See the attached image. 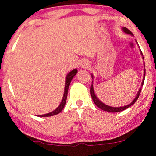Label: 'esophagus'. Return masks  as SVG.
<instances>
[{
	"label": "esophagus",
	"mask_w": 156,
	"mask_h": 156,
	"mask_svg": "<svg viewBox=\"0 0 156 156\" xmlns=\"http://www.w3.org/2000/svg\"><path fill=\"white\" fill-rule=\"evenodd\" d=\"M89 66V65H88V63H83L82 65V67H88Z\"/></svg>",
	"instance_id": "1"
}]
</instances>
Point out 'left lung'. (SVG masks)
Returning <instances> with one entry per match:
<instances>
[{
	"label": "left lung",
	"instance_id": "8db88e82",
	"mask_svg": "<svg viewBox=\"0 0 156 156\" xmlns=\"http://www.w3.org/2000/svg\"><path fill=\"white\" fill-rule=\"evenodd\" d=\"M121 29H122V30H123V33H126V34H129V35H133V33H132L130 31L129 29L126 28V27H123ZM136 42H137V41H136ZM140 54H141L143 59H144V56H143V54H142L141 51H140ZM144 67H145L144 62ZM145 76H146V69H144V78H143V80H142V82H141V86H140V88L138 89V91L137 94H136V97L134 98V99L133 100V101H132L130 104H128V105L120 106V107H113V106H108V105H106V104H104L102 101H100V100L98 99V97L95 94L94 89V87H93V81H92V84H91V91H90V92H91V98H92V100H93L94 103L96 105H97L99 108H101V110H104V111H105V112H111V113L122 112V111L126 109V108H128L129 107H130V106H131L133 105V104L136 101V100L138 99V97H139L140 91H141V87H143V85H144V83ZM91 78L94 79V76H93L92 74H91Z\"/></svg>",
	"mask_w": 156,
	"mask_h": 156
}]
</instances>
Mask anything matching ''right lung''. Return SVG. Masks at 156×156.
I'll return each instance as SVG.
<instances>
[{"label":"right lung","mask_w":156,"mask_h":156,"mask_svg":"<svg viewBox=\"0 0 156 156\" xmlns=\"http://www.w3.org/2000/svg\"><path fill=\"white\" fill-rule=\"evenodd\" d=\"M77 73V69H74L73 70H72L71 72H69V73L67 74V75L66 76L65 78V91H64V94H63V97L62 99L61 103L58 106L56 109L52 111V112L48 113V114H42V115H39L38 116L40 117H48V116H54V115L58 114L59 113H60L62 112V110L63 109L64 107H65V104H66V100H67V92H68V89H69L70 82L74 76L76 75V74Z\"/></svg>","instance_id":"right-lung-1"}]
</instances>
